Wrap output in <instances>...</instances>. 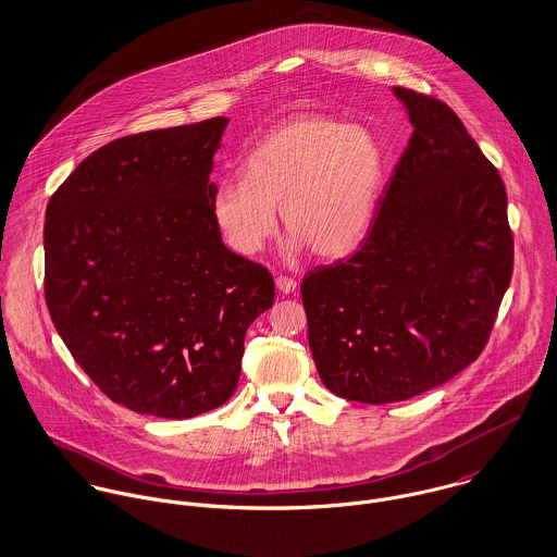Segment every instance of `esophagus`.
<instances>
[{
	"mask_svg": "<svg viewBox=\"0 0 557 557\" xmlns=\"http://www.w3.org/2000/svg\"><path fill=\"white\" fill-rule=\"evenodd\" d=\"M274 283H276V289H278V292H283V294H292V292H296V285H298L292 276H285V274H278V276L274 278Z\"/></svg>",
	"mask_w": 557,
	"mask_h": 557,
	"instance_id": "obj_1",
	"label": "esophagus"
}]
</instances>
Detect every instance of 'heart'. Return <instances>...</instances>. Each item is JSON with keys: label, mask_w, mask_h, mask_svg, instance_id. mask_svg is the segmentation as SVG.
<instances>
[{"label": "heart", "mask_w": 557, "mask_h": 557, "mask_svg": "<svg viewBox=\"0 0 557 557\" xmlns=\"http://www.w3.org/2000/svg\"><path fill=\"white\" fill-rule=\"evenodd\" d=\"M384 177L386 157L369 128L302 115L252 150L244 177L221 184L214 219L227 246L252 257L274 236L281 208L292 255L311 246L319 257H341L369 234Z\"/></svg>", "instance_id": "b5f03b06"}]
</instances>
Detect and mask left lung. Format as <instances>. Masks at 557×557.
<instances>
[{"label":"left lung","instance_id":"1","mask_svg":"<svg viewBox=\"0 0 557 557\" xmlns=\"http://www.w3.org/2000/svg\"><path fill=\"white\" fill-rule=\"evenodd\" d=\"M413 133L347 259L300 287L325 388L369 405L418 397L484 349L512 276L506 188L442 100L395 87Z\"/></svg>","mask_w":557,"mask_h":557}]
</instances>
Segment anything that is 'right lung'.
Wrapping results in <instances>:
<instances>
[{"label":"right lung","mask_w":557,"mask_h":557,"mask_svg":"<svg viewBox=\"0 0 557 557\" xmlns=\"http://www.w3.org/2000/svg\"><path fill=\"white\" fill-rule=\"evenodd\" d=\"M227 117L115 139L51 195L45 298L87 377L137 413L193 418L238 388L272 274L232 252L212 159Z\"/></svg>","instance_id":"1"}]
</instances>
